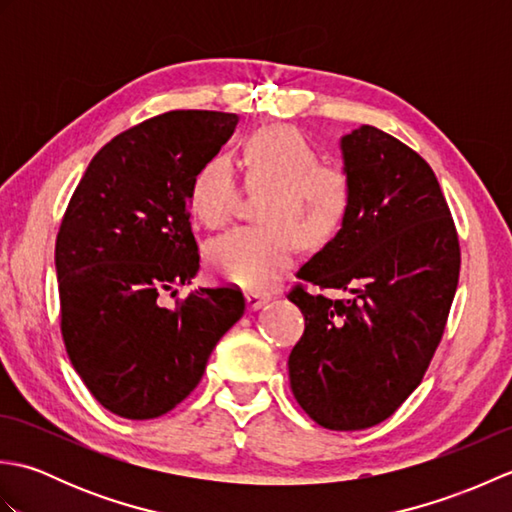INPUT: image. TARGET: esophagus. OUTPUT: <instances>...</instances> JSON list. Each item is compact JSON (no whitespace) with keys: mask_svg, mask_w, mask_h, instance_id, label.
<instances>
[{"mask_svg":"<svg viewBox=\"0 0 512 512\" xmlns=\"http://www.w3.org/2000/svg\"><path fill=\"white\" fill-rule=\"evenodd\" d=\"M246 301H248V308H250V310H257V308H262L264 303L270 301V292H264V290H248V292H246Z\"/></svg>","mask_w":512,"mask_h":512,"instance_id":"1","label":"esophagus"}]
</instances>
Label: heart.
Masks as SVG:
<instances>
[{"label": "heart", "mask_w": 512, "mask_h": 512, "mask_svg": "<svg viewBox=\"0 0 512 512\" xmlns=\"http://www.w3.org/2000/svg\"><path fill=\"white\" fill-rule=\"evenodd\" d=\"M242 182L266 191L262 222L242 226L206 246V264L231 284L259 288L284 273L297 242L321 246L339 231L352 200V182L339 162L319 160L310 140L292 127H264L246 140ZM239 178L226 156H213L198 171L191 204L204 226L224 228L239 202Z\"/></svg>", "instance_id": "1"}]
</instances>
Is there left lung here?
Returning a JSON list of instances; mask_svg holds the SVG:
<instances>
[{
  "label": "left lung",
  "instance_id": "obj_1",
  "mask_svg": "<svg viewBox=\"0 0 512 512\" xmlns=\"http://www.w3.org/2000/svg\"><path fill=\"white\" fill-rule=\"evenodd\" d=\"M341 147L350 209L288 292L306 319L288 372L314 422L356 431L394 416L427 374L458 288L460 239L436 173L411 147L372 125Z\"/></svg>",
  "mask_w": 512,
  "mask_h": 512
}]
</instances>
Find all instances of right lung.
Here are the masks:
<instances>
[{"label":"right lung","mask_w":512,"mask_h":512,"mask_svg":"<svg viewBox=\"0 0 512 512\" xmlns=\"http://www.w3.org/2000/svg\"><path fill=\"white\" fill-rule=\"evenodd\" d=\"M235 123L226 112L173 110L125 129L92 158L63 213L54 264L65 352L121 418L180 405L246 310L231 286L162 303L198 275L191 187Z\"/></svg>","instance_id":"obj_1"}]
</instances>
